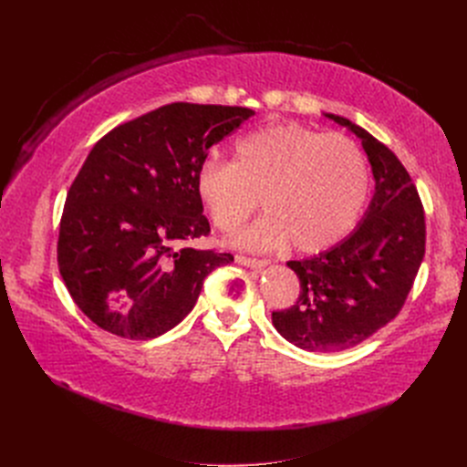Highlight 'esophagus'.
Returning <instances> with one entry per match:
<instances>
[{
	"mask_svg": "<svg viewBox=\"0 0 467 467\" xmlns=\"http://www.w3.org/2000/svg\"><path fill=\"white\" fill-rule=\"evenodd\" d=\"M234 261L242 266H250V268H263L268 265L266 259H252V257H244V255H236Z\"/></svg>",
	"mask_w": 467,
	"mask_h": 467,
	"instance_id": "1",
	"label": "esophagus"
}]
</instances>
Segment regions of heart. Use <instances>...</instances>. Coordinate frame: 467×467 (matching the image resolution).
I'll list each match as a JSON object with an SVG mask.
<instances>
[{"label": "heart", "instance_id": "b5f03b06", "mask_svg": "<svg viewBox=\"0 0 467 467\" xmlns=\"http://www.w3.org/2000/svg\"><path fill=\"white\" fill-rule=\"evenodd\" d=\"M194 189L212 223L236 231L261 204L268 210L236 242L248 250L287 246L320 254L358 225L369 196L359 145L297 122H271L233 145V162L204 159Z\"/></svg>", "mask_w": 467, "mask_h": 467}]
</instances>
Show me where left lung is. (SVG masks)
<instances>
[{
    "mask_svg": "<svg viewBox=\"0 0 467 467\" xmlns=\"http://www.w3.org/2000/svg\"><path fill=\"white\" fill-rule=\"evenodd\" d=\"M361 140L375 194L358 227L333 248L287 266L301 296L273 312V326L306 352H340L369 338L401 310L426 252L419 191L384 143L352 120L324 113Z\"/></svg>",
    "mask_w": 467,
    "mask_h": 467,
    "instance_id": "1",
    "label": "left lung"
}]
</instances>
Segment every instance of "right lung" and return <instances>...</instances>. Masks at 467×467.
<instances>
[{"label": "right lung", "instance_id": "1", "mask_svg": "<svg viewBox=\"0 0 467 467\" xmlns=\"http://www.w3.org/2000/svg\"><path fill=\"white\" fill-rule=\"evenodd\" d=\"M248 108L168 104L108 132L73 180L58 234L71 299L108 333L155 338L192 310L204 278L231 254L194 250L210 223L194 176Z\"/></svg>", "mask_w": 467, "mask_h": 467}]
</instances>
